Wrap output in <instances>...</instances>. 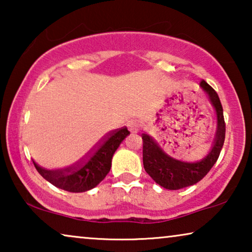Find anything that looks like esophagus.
<instances>
[{"instance_id":"obj_1","label":"esophagus","mask_w":252,"mask_h":252,"mask_svg":"<svg viewBox=\"0 0 252 252\" xmlns=\"http://www.w3.org/2000/svg\"><path fill=\"white\" fill-rule=\"evenodd\" d=\"M127 127H128V129L132 133H137L140 130L141 125H140V123L137 122V120L132 119V120H129L128 123H127Z\"/></svg>"}]
</instances>
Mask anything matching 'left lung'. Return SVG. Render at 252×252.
Returning a JSON list of instances; mask_svg holds the SVG:
<instances>
[{"instance_id":"left-lung-1","label":"left lung","mask_w":252,"mask_h":252,"mask_svg":"<svg viewBox=\"0 0 252 252\" xmlns=\"http://www.w3.org/2000/svg\"><path fill=\"white\" fill-rule=\"evenodd\" d=\"M199 86L208 94V97L217 113V132L212 149L203 159L195 163H187L175 159L165 154L155 140L148 134H142L143 141V166L153 180L165 189L178 190L189 187L201 181L218 159L223 146L226 134L222 105L217 92L208 82L202 80Z\"/></svg>"}]
</instances>
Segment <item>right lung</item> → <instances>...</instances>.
<instances>
[{
  "mask_svg": "<svg viewBox=\"0 0 252 252\" xmlns=\"http://www.w3.org/2000/svg\"><path fill=\"white\" fill-rule=\"evenodd\" d=\"M127 127L109 133L87 157L79 163L61 170H46L33 160L37 172L55 187L70 192H82L96 187L111 168L113 154L128 135Z\"/></svg>",
  "mask_w": 252,
  "mask_h": 252,
  "instance_id": "obj_1",
  "label": "right lung"
}]
</instances>
